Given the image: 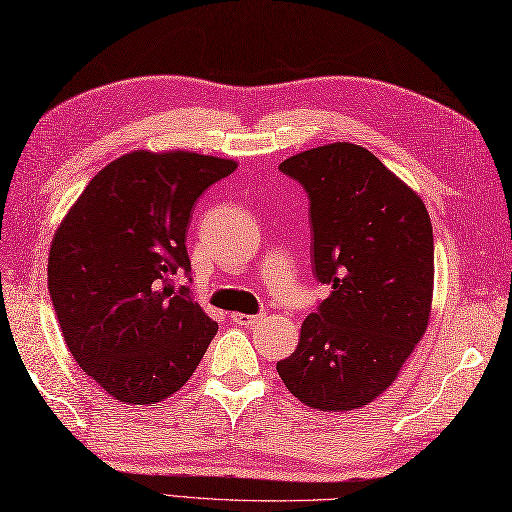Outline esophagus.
<instances>
[{"instance_id":"esophagus-1","label":"esophagus","mask_w":512,"mask_h":512,"mask_svg":"<svg viewBox=\"0 0 512 512\" xmlns=\"http://www.w3.org/2000/svg\"><path fill=\"white\" fill-rule=\"evenodd\" d=\"M232 318V322L235 324H239V327H256L258 322H262V314H258V316H250V314H232L230 316Z\"/></svg>"}]
</instances>
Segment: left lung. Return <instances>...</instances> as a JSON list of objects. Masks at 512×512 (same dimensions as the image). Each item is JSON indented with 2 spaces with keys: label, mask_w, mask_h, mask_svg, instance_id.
I'll list each match as a JSON object with an SVG mask.
<instances>
[{
  "label": "left lung",
  "mask_w": 512,
  "mask_h": 512,
  "mask_svg": "<svg viewBox=\"0 0 512 512\" xmlns=\"http://www.w3.org/2000/svg\"><path fill=\"white\" fill-rule=\"evenodd\" d=\"M309 196L312 265L331 294L301 324L277 374L301 404L348 412L382 395L427 331L431 220L410 185L374 153L331 143L280 164Z\"/></svg>",
  "instance_id": "8db88e82"
}]
</instances>
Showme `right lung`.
<instances>
[{
	"instance_id": "1",
	"label": "right lung",
	"mask_w": 512,
	"mask_h": 512,
	"mask_svg": "<svg viewBox=\"0 0 512 512\" xmlns=\"http://www.w3.org/2000/svg\"><path fill=\"white\" fill-rule=\"evenodd\" d=\"M235 160L138 149L89 181L49 252V292L79 367L123 404H158L190 380L213 322L173 277L190 273V213Z\"/></svg>"
}]
</instances>
